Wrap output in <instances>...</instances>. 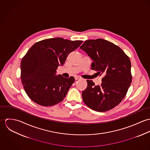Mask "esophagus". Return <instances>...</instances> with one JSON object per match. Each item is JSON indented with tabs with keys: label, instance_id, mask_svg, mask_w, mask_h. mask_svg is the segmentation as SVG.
I'll return each mask as SVG.
<instances>
[{
	"label": "esophagus",
	"instance_id": "34e87169",
	"mask_svg": "<svg viewBox=\"0 0 150 150\" xmlns=\"http://www.w3.org/2000/svg\"><path fill=\"white\" fill-rule=\"evenodd\" d=\"M74 78H75V80H79V79H81V77L80 76H76L74 77Z\"/></svg>",
	"mask_w": 150,
	"mask_h": 150
}]
</instances>
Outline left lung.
I'll list each match as a JSON object with an SVG mask.
<instances>
[{
  "instance_id": "8db88e82",
  "label": "left lung",
  "mask_w": 150,
  "mask_h": 150,
  "mask_svg": "<svg viewBox=\"0 0 150 150\" xmlns=\"http://www.w3.org/2000/svg\"><path fill=\"white\" fill-rule=\"evenodd\" d=\"M80 48L93 60L91 69L104 76L100 86L86 80L84 103L99 112L113 108L124 99L132 82L129 58L118 45L102 39L86 40Z\"/></svg>"
}]
</instances>
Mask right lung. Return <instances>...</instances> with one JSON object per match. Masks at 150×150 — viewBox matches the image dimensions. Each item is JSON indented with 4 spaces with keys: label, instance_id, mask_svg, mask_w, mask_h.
Segmentation results:
<instances>
[{
    "label": "right lung",
    "instance_id": "add662e5",
    "mask_svg": "<svg viewBox=\"0 0 150 150\" xmlns=\"http://www.w3.org/2000/svg\"><path fill=\"white\" fill-rule=\"evenodd\" d=\"M82 43L56 38L38 42L30 48L21 62V79L32 101L51 106L64 100L75 79L57 76V69Z\"/></svg>",
    "mask_w": 150,
    "mask_h": 150
}]
</instances>
